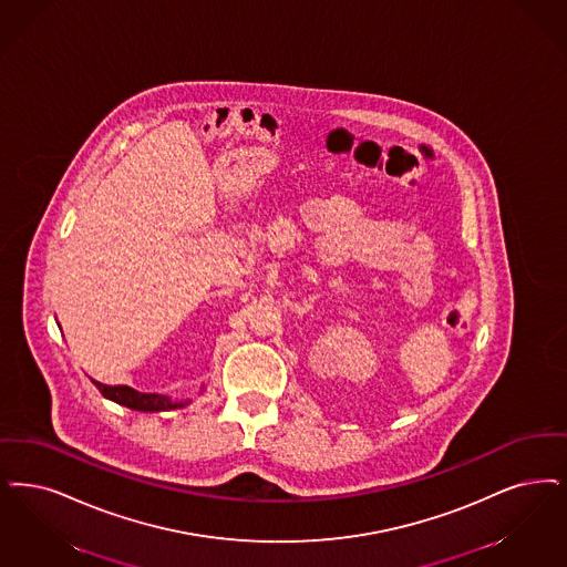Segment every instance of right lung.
Segmentation results:
<instances>
[{
  "mask_svg": "<svg viewBox=\"0 0 567 567\" xmlns=\"http://www.w3.org/2000/svg\"><path fill=\"white\" fill-rule=\"evenodd\" d=\"M92 384L99 388V392L114 401L117 405H124V408L135 409V411H168V409H179L187 405V401H171L168 396L164 394H154V392H138L131 385H105L96 380H92Z\"/></svg>",
  "mask_w": 567,
  "mask_h": 567,
  "instance_id": "right-lung-1",
  "label": "right lung"
}]
</instances>
